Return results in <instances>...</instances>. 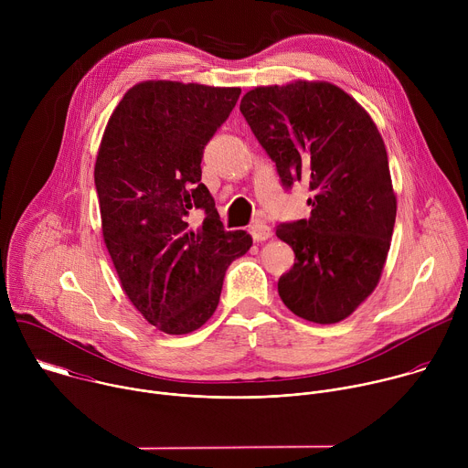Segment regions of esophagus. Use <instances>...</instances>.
Instances as JSON below:
<instances>
[{"instance_id": "esophagus-1", "label": "esophagus", "mask_w": 468, "mask_h": 468, "mask_svg": "<svg viewBox=\"0 0 468 468\" xmlns=\"http://www.w3.org/2000/svg\"><path fill=\"white\" fill-rule=\"evenodd\" d=\"M250 235H251V239H253V240L261 242V240L271 239L272 231H271V228L266 226V224H262V222H255V224L250 228Z\"/></svg>"}]
</instances>
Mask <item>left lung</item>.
<instances>
[{
	"label": "left lung",
	"mask_w": 468,
	"mask_h": 468,
	"mask_svg": "<svg viewBox=\"0 0 468 468\" xmlns=\"http://www.w3.org/2000/svg\"><path fill=\"white\" fill-rule=\"evenodd\" d=\"M240 112L282 183L307 181L313 190L309 220L276 229L294 251L278 292L296 316L337 324L374 292L390 248L396 194L379 131L327 81L255 87Z\"/></svg>",
	"instance_id": "obj_1"
}]
</instances>
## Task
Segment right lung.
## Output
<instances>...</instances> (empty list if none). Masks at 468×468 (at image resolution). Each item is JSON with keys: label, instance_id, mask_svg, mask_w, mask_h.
Returning a JSON list of instances; mask_svg holds the SVG:
<instances>
[{"label": "right lung", "instance_id": "1", "mask_svg": "<svg viewBox=\"0 0 468 468\" xmlns=\"http://www.w3.org/2000/svg\"><path fill=\"white\" fill-rule=\"evenodd\" d=\"M239 96V87L143 81L103 131L94 166L103 240L129 302L168 335L213 316L228 266L251 246L246 231L224 229L199 166ZM194 210L199 227L187 224Z\"/></svg>", "mask_w": 468, "mask_h": 468}]
</instances>
